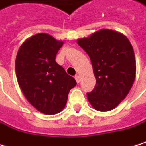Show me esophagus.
Masks as SVG:
<instances>
[{"label": "esophagus", "instance_id": "34e87169", "mask_svg": "<svg viewBox=\"0 0 146 146\" xmlns=\"http://www.w3.org/2000/svg\"><path fill=\"white\" fill-rule=\"evenodd\" d=\"M75 80H76V82L77 83H80V75H76L75 76Z\"/></svg>", "mask_w": 146, "mask_h": 146}]
</instances>
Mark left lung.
Wrapping results in <instances>:
<instances>
[{
    "label": "left lung",
    "mask_w": 146,
    "mask_h": 146,
    "mask_svg": "<svg viewBox=\"0 0 146 146\" xmlns=\"http://www.w3.org/2000/svg\"><path fill=\"white\" fill-rule=\"evenodd\" d=\"M77 43L89 55L96 86L87 98L105 112L116 108L130 92L136 76V60L130 41L121 32L102 29Z\"/></svg>",
    "instance_id": "obj_1"
}]
</instances>
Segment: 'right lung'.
<instances>
[{
	"mask_svg": "<svg viewBox=\"0 0 146 146\" xmlns=\"http://www.w3.org/2000/svg\"><path fill=\"white\" fill-rule=\"evenodd\" d=\"M62 45V41L47 33H37L21 44L15 60L16 77L24 96L39 112L48 115L65 108L70 90L77 84L55 61Z\"/></svg>",
	"mask_w": 146,
	"mask_h": 146,
	"instance_id": "obj_1",
	"label": "right lung"
}]
</instances>
